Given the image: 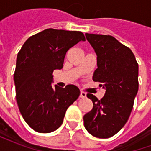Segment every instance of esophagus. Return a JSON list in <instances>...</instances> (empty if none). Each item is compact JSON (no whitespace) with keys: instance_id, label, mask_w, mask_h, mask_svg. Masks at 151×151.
Wrapping results in <instances>:
<instances>
[{"instance_id":"1","label":"esophagus","mask_w":151,"mask_h":151,"mask_svg":"<svg viewBox=\"0 0 151 151\" xmlns=\"http://www.w3.org/2000/svg\"><path fill=\"white\" fill-rule=\"evenodd\" d=\"M86 97V94L85 92H82L81 91L80 92V98H82V99H84Z\"/></svg>"}]
</instances>
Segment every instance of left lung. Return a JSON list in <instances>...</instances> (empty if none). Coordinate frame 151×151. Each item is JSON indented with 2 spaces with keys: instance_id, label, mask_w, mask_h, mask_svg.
I'll use <instances>...</instances> for the list:
<instances>
[{
  "instance_id": "1",
  "label": "left lung",
  "mask_w": 151,
  "mask_h": 151,
  "mask_svg": "<svg viewBox=\"0 0 151 151\" xmlns=\"http://www.w3.org/2000/svg\"><path fill=\"white\" fill-rule=\"evenodd\" d=\"M97 56L93 81L105 90L99 100L87 97L93 108L83 116L86 129L92 136L108 138L120 131L132 111L138 91V64L133 52L111 35L85 34Z\"/></svg>"
}]
</instances>
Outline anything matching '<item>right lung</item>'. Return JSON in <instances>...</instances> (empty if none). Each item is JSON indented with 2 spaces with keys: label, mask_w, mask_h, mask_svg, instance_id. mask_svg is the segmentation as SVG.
<instances>
[{
  "label": "right lung",
  "mask_w": 151,
  "mask_h": 151,
  "mask_svg": "<svg viewBox=\"0 0 151 151\" xmlns=\"http://www.w3.org/2000/svg\"><path fill=\"white\" fill-rule=\"evenodd\" d=\"M86 41L81 31L46 29L29 38L17 56L14 80L19 111L31 129L51 133L63 123L66 110L78 98L74 85L53 82L52 73L63 68L67 51Z\"/></svg>",
  "instance_id": "add662e5"
}]
</instances>
